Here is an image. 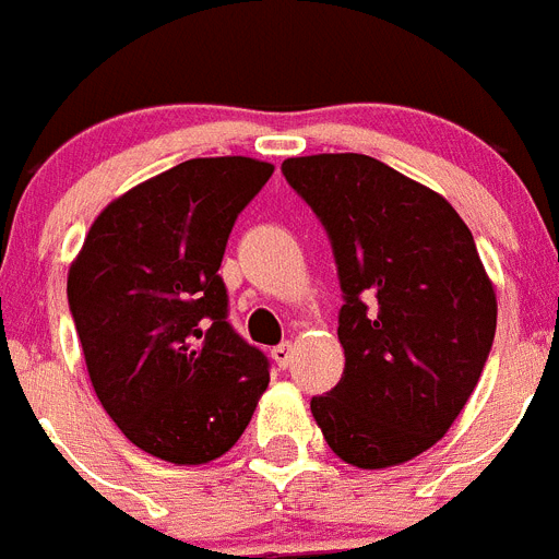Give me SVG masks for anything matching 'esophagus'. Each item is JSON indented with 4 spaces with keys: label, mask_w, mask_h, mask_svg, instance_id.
Returning a JSON list of instances; mask_svg holds the SVG:
<instances>
[{
    "label": "esophagus",
    "mask_w": 559,
    "mask_h": 559,
    "mask_svg": "<svg viewBox=\"0 0 559 559\" xmlns=\"http://www.w3.org/2000/svg\"><path fill=\"white\" fill-rule=\"evenodd\" d=\"M272 360H275L281 369H287L289 360H293V344H289V341H284V344L272 346Z\"/></svg>",
    "instance_id": "34e87169"
}]
</instances>
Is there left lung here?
I'll return each instance as SVG.
<instances>
[{
    "label": "left lung",
    "instance_id": "1",
    "mask_svg": "<svg viewBox=\"0 0 559 559\" xmlns=\"http://www.w3.org/2000/svg\"><path fill=\"white\" fill-rule=\"evenodd\" d=\"M281 173L321 218L344 293V374L312 417L352 466L412 461L461 415L495 341L475 238L443 195L372 156L287 158Z\"/></svg>",
    "mask_w": 559,
    "mask_h": 559
}]
</instances>
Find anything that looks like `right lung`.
Returning a JSON list of instances; mask_svg holds the SVG:
<instances>
[{"label":"right lung","mask_w":559,"mask_h":559,"mask_svg":"<svg viewBox=\"0 0 559 559\" xmlns=\"http://www.w3.org/2000/svg\"><path fill=\"white\" fill-rule=\"evenodd\" d=\"M272 164L190 158L110 201L68 272L96 397L153 457L199 466L236 447L270 360L227 321L222 266Z\"/></svg>","instance_id":"1"}]
</instances>
